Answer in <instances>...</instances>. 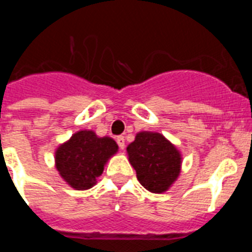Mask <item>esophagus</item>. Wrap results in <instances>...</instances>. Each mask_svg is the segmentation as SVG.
<instances>
[{"instance_id":"obj_1","label":"esophagus","mask_w":252,"mask_h":252,"mask_svg":"<svg viewBox=\"0 0 252 252\" xmlns=\"http://www.w3.org/2000/svg\"><path fill=\"white\" fill-rule=\"evenodd\" d=\"M116 141H117V144H119L120 149H121V150H124V149H125V137L124 136H117V137H116Z\"/></svg>"}]
</instances>
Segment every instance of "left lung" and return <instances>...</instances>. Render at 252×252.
<instances>
[{
    "mask_svg": "<svg viewBox=\"0 0 252 252\" xmlns=\"http://www.w3.org/2000/svg\"><path fill=\"white\" fill-rule=\"evenodd\" d=\"M126 150L137 180L149 192H166L179 177L182 154L161 133L141 131Z\"/></svg>",
    "mask_w": 252,
    "mask_h": 252,
    "instance_id": "1",
    "label": "left lung"
}]
</instances>
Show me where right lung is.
Instances as JSON below:
<instances>
[{
	"mask_svg": "<svg viewBox=\"0 0 252 252\" xmlns=\"http://www.w3.org/2000/svg\"><path fill=\"white\" fill-rule=\"evenodd\" d=\"M119 145L108 136L98 137L92 130L73 133L55 150V168L66 184L75 190H86L97 183L108 159Z\"/></svg>",
	"mask_w": 252,
	"mask_h": 252,
	"instance_id": "1",
	"label": "right lung"
}]
</instances>
